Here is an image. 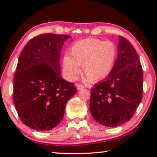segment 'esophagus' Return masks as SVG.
<instances>
[{"label":"esophagus","mask_w":157,"mask_h":157,"mask_svg":"<svg viewBox=\"0 0 157 157\" xmlns=\"http://www.w3.org/2000/svg\"><path fill=\"white\" fill-rule=\"evenodd\" d=\"M76 88H77V89H78V90H81V89H83V88H84V86H83L81 85V84H76Z\"/></svg>","instance_id":"obj_1"}]
</instances>
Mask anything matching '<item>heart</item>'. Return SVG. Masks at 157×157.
Listing matches in <instances>:
<instances>
[{
	"instance_id": "1",
	"label": "heart",
	"mask_w": 157,
	"mask_h": 157,
	"mask_svg": "<svg viewBox=\"0 0 157 157\" xmlns=\"http://www.w3.org/2000/svg\"><path fill=\"white\" fill-rule=\"evenodd\" d=\"M71 56L63 59V72L71 81L81 74V67L87 78L93 83L104 80L112 71L118 56L117 44L111 40L88 38L73 45Z\"/></svg>"
}]
</instances>
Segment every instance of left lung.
Wrapping results in <instances>:
<instances>
[{
  "instance_id": "8db88e82",
  "label": "left lung",
  "mask_w": 157,
  "mask_h": 157,
  "mask_svg": "<svg viewBox=\"0 0 157 157\" xmlns=\"http://www.w3.org/2000/svg\"><path fill=\"white\" fill-rule=\"evenodd\" d=\"M118 51L110 75L91 89L92 117L107 127L129 121L143 95L142 67L136 50L126 38L119 36Z\"/></svg>"
}]
</instances>
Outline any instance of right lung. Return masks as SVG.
<instances>
[{"instance_id": "right-lung-1", "label": "right lung", "mask_w": 157, "mask_h": 157, "mask_svg": "<svg viewBox=\"0 0 157 157\" xmlns=\"http://www.w3.org/2000/svg\"><path fill=\"white\" fill-rule=\"evenodd\" d=\"M68 35L44 33L31 39L21 51L13 79V101L21 121L36 131L56 127L66 104L74 95V83L61 76L59 59Z\"/></svg>"}]
</instances>
